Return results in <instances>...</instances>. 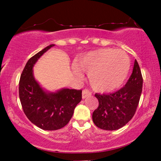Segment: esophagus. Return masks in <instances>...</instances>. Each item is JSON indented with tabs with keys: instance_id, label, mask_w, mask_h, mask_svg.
<instances>
[{
	"instance_id": "34e87169",
	"label": "esophagus",
	"mask_w": 161,
	"mask_h": 161,
	"mask_svg": "<svg viewBox=\"0 0 161 161\" xmlns=\"http://www.w3.org/2000/svg\"><path fill=\"white\" fill-rule=\"evenodd\" d=\"M91 95V92H89V90L88 89H83V92H82V98L83 99H85L88 97H89Z\"/></svg>"
}]
</instances>
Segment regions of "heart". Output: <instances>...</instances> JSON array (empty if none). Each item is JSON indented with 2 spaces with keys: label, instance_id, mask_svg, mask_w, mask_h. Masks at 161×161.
I'll return each instance as SVG.
<instances>
[{
  "label": "heart",
  "instance_id": "obj_1",
  "mask_svg": "<svg viewBox=\"0 0 161 161\" xmlns=\"http://www.w3.org/2000/svg\"><path fill=\"white\" fill-rule=\"evenodd\" d=\"M76 67L89 73L92 87L97 92H108L120 87L128 76L130 61L123 50L104 48L82 55ZM75 72L79 75L78 69Z\"/></svg>",
  "mask_w": 161,
  "mask_h": 161
}]
</instances>
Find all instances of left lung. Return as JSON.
<instances>
[{
    "label": "left lung",
    "instance_id": "1",
    "mask_svg": "<svg viewBox=\"0 0 161 161\" xmlns=\"http://www.w3.org/2000/svg\"><path fill=\"white\" fill-rule=\"evenodd\" d=\"M142 86V72L135 60L133 72L124 87L114 93L95 94L99 105L92 114L94 125L106 130H116L125 126L136 113Z\"/></svg>",
    "mask_w": 161,
    "mask_h": 161
}]
</instances>
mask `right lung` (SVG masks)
<instances>
[{
	"label": "right lung",
	"mask_w": 161,
	"mask_h": 161,
	"mask_svg": "<svg viewBox=\"0 0 161 161\" xmlns=\"http://www.w3.org/2000/svg\"><path fill=\"white\" fill-rule=\"evenodd\" d=\"M50 45L32 56L24 67L19 83L22 108L33 124L45 130H56L68 124L76 105L82 100V90L63 89L47 92L42 89L33 75V67Z\"/></svg>",
	"instance_id": "obj_1"
}]
</instances>
